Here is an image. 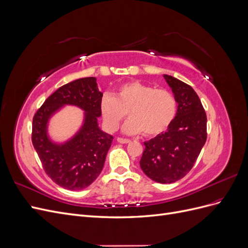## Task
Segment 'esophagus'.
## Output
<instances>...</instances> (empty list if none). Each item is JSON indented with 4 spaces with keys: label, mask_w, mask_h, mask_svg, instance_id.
Returning <instances> with one entry per match:
<instances>
[{
    "label": "esophagus",
    "mask_w": 248,
    "mask_h": 248,
    "mask_svg": "<svg viewBox=\"0 0 248 248\" xmlns=\"http://www.w3.org/2000/svg\"><path fill=\"white\" fill-rule=\"evenodd\" d=\"M117 141L120 142V144H128V142H130V140L123 139V138H118Z\"/></svg>",
    "instance_id": "obj_1"
}]
</instances>
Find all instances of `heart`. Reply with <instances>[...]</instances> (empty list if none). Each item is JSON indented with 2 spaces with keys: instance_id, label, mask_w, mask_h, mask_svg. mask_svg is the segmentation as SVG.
<instances>
[{
  "instance_id": "obj_1",
  "label": "heart",
  "mask_w": 248,
  "mask_h": 248,
  "mask_svg": "<svg viewBox=\"0 0 248 248\" xmlns=\"http://www.w3.org/2000/svg\"><path fill=\"white\" fill-rule=\"evenodd\" d=\"M101 117L107 128L115 131L126 112L130 118L123 125V132L154 137L163 132L174 121L177 100L166 89H155L140 81L120 87L114 96L106 94L100 102Z\"/></svg>"
}]
</instances>
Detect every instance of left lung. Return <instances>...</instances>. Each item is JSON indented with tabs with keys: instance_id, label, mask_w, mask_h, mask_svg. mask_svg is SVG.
Returning <instances> with one entry per match:
<instances>
[{
	"instance_id": "obj_1",
	"label": "left lung",
	"mask_w": 248,
	"mask_h": 248,
	"mask_svg": "<svg viewBox=\"0 0 248 248\" xmlns=\"http://www.w3.org/2000/svg\"><path fill=\"white\" fill-rule=\"evenodd\" d=\"M178 103L177 114L168 130L145 141L140 161L153 181L167 184L187 175L207 140V116L194 90L171 76L163 74Z\"/></svg>"
}]
</instances>
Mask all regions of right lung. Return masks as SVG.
I'll return each instance as SVG.
<instances>
[{"mask_svg": "<svg viewBox=\"0 0 248 248\" xmlns=\"http://www.w3.org/2000/svg\"><path fill=\"white\" fill-rule=\"evenodd\" d=\"M102 95L96 78H78L52 93L33 118V146L46 174L65 189L87 188L103 169L114 138L102 131L98 124ZM67 105L84 111L83 123L71 138L56 142L49 136L48 125L50 119Z\"/></svg>", "mask_w": 248, "mask_h": 248, "instance_id": "add662e5", "label": "right lung"}]
</instances>
